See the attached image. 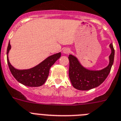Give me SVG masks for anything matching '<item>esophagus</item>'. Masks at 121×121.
Returning <instances> with one entry per match:
<instances>
[{
  "mask_svg": "<svg viewBox=\"0 0 121 121\" xmlns=\"http://www.w3.org/2000/svg\"><path fill=\"white\" fill-rule=\"evenodd\" d=\"M63 52L65 54H68L70 52V49L69 48H65L63 50Z\"/></svg>",
  "mask_w": 121,
  "mask_h": 121,
  "instance_id": "esophagus-1",
  "label": "esophagus"
}]
</instances>
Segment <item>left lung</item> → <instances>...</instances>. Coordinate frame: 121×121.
Returning <instances> with one entry per match:
<instances>
[{
  "label": "left lung",
  "mask_w": 121,
  "mask_h": 121,
  "mask_svg": "<svg viewBox=\"0 0 121 121\" xmlns=\"http://www.w3.org/2000/svg\"><path fill=\"white\" fill-rule=\"evenodd\" d=\"M109 47L111 49V53L109 56V65L105 68L99 71H92L85 68L76 56L72 55H69V77L75 89L79 90H89L98 87L104 82L110 73L114 62V49L112 43Z\"/></svg>",
  "instance_id": "1"
}]
</instances>
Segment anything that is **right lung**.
<instances>
[{
  "label": "right lung",
  "instance_id": "1",
  "mask_svg": "<svg viewBox=\"0 0 121 121\" xmlns=\"http://www.w3.org/2000/svg\"><path fill=\"white\" fill-rule=\"evenodd\" d=\"M11 48L10 42L7 47V63L12 75L17 81L28 87H39L45 82L49 74L50 68L61 56V53H58L47 58L45 60L29 69L20 70L15 68L9 61L8 54Z\"/></svg>",
  "mask_w": 121,
  "mask_h": 121
}]
</instances>
